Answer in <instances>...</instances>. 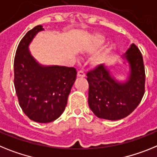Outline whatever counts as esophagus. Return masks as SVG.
<instances>
[{
	"instance_id": "esophagus-1",
	"label": "esophagus",
	"mask_w": 157,
	"mask_h": 157,
	"mask_svg": "<svg viewBox=\"0 0 157 157\" xmlns=\"http://www.w3.org/2000/svg\"><path fill=\"white\" fill-rule=\"evenodd\" d=\"M77 77H85V73H84V71H82V70L78 71V73H77Z\"/></svg>"
}]
</instances>
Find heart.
Returning <instances> with one entry per match:
<instances>
[{
	"mask_svg": "<svg viewBox=\"0 0 157 157\" xmlns=\"http://www.w3.org/2000/svg\"><path fill=\"white\" fill-rule=\"evenodd\" d=\"M104 42V39H103L102 36L100 35H96L92 39V43L95 46H99V45H101L102 43Z\"/></svg>",
	"mask_w": 157,
	"mask_h": 157,
	"instance_id": "obj_1",
	"label": "heart"
}]
</instances>
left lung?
Masks as SVG:
<instances>
[{"label":"left lung","instance_id":"1","mask_svg":"<svg viewBox=\"0 0 157 157\" xmlns=\"http://www.w3.org/2000/svg\"><path fill=\"white\" fill-rule=\"evenodd\" d=\"M125 55L124 64H129L130 72L125 83L111 77L103 65L87 73L88 105L98 118L111 121L122 119L131 114L142 99L145 73L141 53L133 43Z\"/></svg>","mask_w":157,"mask_h":157}]
</instances>
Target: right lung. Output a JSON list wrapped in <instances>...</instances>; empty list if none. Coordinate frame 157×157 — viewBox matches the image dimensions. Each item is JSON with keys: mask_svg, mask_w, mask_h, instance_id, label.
Instances as JSON below:
<instances>
[{"mask_svg": "<svg viewBox=\"0 0 157 157\" xmlns=\"http://www.w3.org/2000/svg\"><path fill=\"white\" fill-rule=\"evenodd\" d=\"M43 30L42 25L36 26L19 43L14 59V86L24 114L34 122L46 123L65 111L77 73L73 67L44 66L31 56L29 44Z\"/></svg>", "mask_w": 157, "mask_h": 157, "instance_id": "obj_1", "label": "right lung"}]
</instances>
